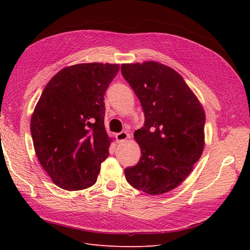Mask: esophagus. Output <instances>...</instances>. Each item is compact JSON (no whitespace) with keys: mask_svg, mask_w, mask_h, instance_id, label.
<instances>
[{"mask_svg":"<svg viewBox=\"0 0 250 250\" xmlns=\"http://www.w3.org/2000/svg\"><path fill=\"white\" fill-rule=\"evenodd\" d=\"M116 138H117V141L120 143V142H123V141H125L127 139H129L130 135L128 134L126 131H122V132H120V133H117Z\"/></svg>","mask_w":250,"mask_h":250,"instance_id":"obj_1","label":"esophagus"}]
</instances>
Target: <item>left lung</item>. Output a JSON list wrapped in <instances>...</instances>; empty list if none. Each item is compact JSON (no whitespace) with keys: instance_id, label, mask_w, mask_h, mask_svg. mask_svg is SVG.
I'll return each mask as SVG.
<instances>
[{"instance_id":"8db88e82","label":"left lung","mask_w":250,"mask_h":250,"mask_svg":"<svg viewBox=\"0 0 250 250\" xmlns=\"http://www.w3.org/2000/svg\"><path fill=\"white\" fill-rule=\"evenodd\" d=\"M121 72L139 98L145 123L134 131L141 158L125 169L126 180L150 195L178 187L204 147L206 113L184 78L155 62L123 63Z\"/></svg>"}]
</instances>
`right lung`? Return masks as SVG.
I'll return each mask as SVG.
<instances>
[{
	"mask_svg": "<svg viewBox=\"0 0 250 250\" xmlns=\"http://www.w3.org/2000/svg\"><path fill=\"white\" fill-rule=\"evenodd\" d=\"M119 64L79 63L59 71L43 88L30 129L43 170L59 188L92 187L109 155L104 95Z\"/></svg>",
	"mask_w": 250,
	"mask_h": 250,
	"instance_id": "right-lung-1",
	"label": "right lung"
}]
</instances>
